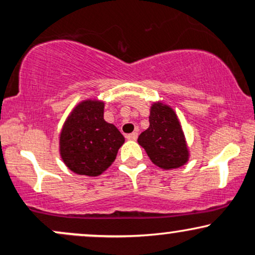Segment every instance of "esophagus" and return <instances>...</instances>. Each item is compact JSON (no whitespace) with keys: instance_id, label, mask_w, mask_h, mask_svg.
I'll return each mask as SVG.
<instances>
[{"instance_id":"34e87169","label":"esophagus","mask_w":255,"mask_h":255,"mask_svg":"<svg viewBox=\"0 0 255 255\" xmlns=\"http://www.w3.org/2000/svg\"><path fill=\"white\" fill-rule=\"evenodd\" d=\"M127 139L128 140H133V141H134V140H136L137 139V133H136V131H133V133L128 134Z\"/></svg>"}]
</instances>
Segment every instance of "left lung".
I'll return each instance as SVG.
<instances>
[{
	"label": "left lung",
	"instance_id": "8db88e82",
	"mask_svg": "<svg viewBox=\"0 0 255 255\" xmlns=\"http://www.w3.org/2000/svg\"><path fill=\"white\" fill-rule=\"evenodd\" d=\"M150 127L137 137L152 163L162 169H176L188 160V148L176 114L163 103H154L150 111Z\"/></svg>",
	"mask_w": 255,
	"mask_h": 255
}]
</instances>
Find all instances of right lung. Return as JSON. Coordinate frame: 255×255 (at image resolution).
I'll use <instances>...</instances> for the list:
<instances>
[{
    "label": "right lung",
    "mask_w": 255,
    "mask_h": 255,
    "mask_svg": "<svg viewBox=\"0 0 255 255\" xmlns=\"http://www.w3.org/2000/svg\"><path fill=\"white\" fill-rule=\"evenodd\" d=\"M125 137L104 120V103L84 101L64 122L60 135V153L73 172L98 176L113 164Z\"/></svg>",
    "instance_id": "right-lung-1"
}]
</instances>
